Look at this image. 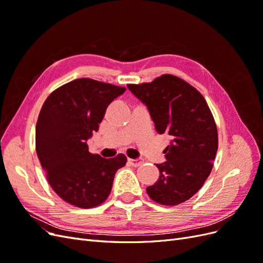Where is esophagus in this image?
<instances>
[{
    "instance_id": "obj_1",
    "label": "esophagus",
    "mask_w": 263,
    "mask_h": 263,
    "mask_svg": "<svg viewBox=\"0 0 263 263\" xmlns=\"http://www.w3.org/2000/svg\"><path fill=\"white\" fill-rule=\"evenodd\" d=\"M142 160H137V159H128V163L133 166H139L142 164Z\"/></svg>"
}]
</instances>
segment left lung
Wrapping results in <instances>:
<instances>
[{
  "label": "left lung",
  "instance_id": "obj_1",
  "mask_svg": "<svg viewBox=\"0 0 263 263\" xmlns=\"http://www.w3.org/2000/svg\"><path fill=\"white\" fill-rule=\"evenodd\" d=\"M127 86L147 106L156 130L171 137L163 151L166 161L156 164L160 176L147 187L148 195L162 205L187 201L210 176L218 148L208 103L195 87L171 74Z\"/></svg>",
  "mask_w": 263,
  "mask_h": 263
}]
</instances>
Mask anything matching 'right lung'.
<instances>
[{"instance_id": "right-lung-1", "label": "right lung", "mask_w": 263, "mask_h": 263, "mask_svg": "<svg viewBox=\"0 0 263 263\" xmlns=\"http://www.w3.org/2000/svg\"><path fill=\"white\" fill-rule=\"evenodd\" d=\"M126 87L77 79L53 91L36 124V153L52 190L63 201L81 209L104 202L115 173L127 162L124 155L105 159L89 153L86 141L107 106Z\"/></svg>"}]
</instances>
